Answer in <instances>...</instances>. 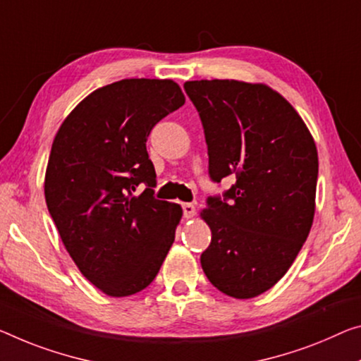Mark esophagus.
<instances>
[{"mask_svg": "<svg viewBox=\"0 0 361 361\" xmlns=\"http://www.w3.org/2000/svg\"><path fill=\"white\" fill-rule=\"evenodd\" d=\"M182 212H184V216L187 219H190L195 216V204L193 203H182Z\"/></svg>", "mask_w": 361, "mask_h": 361, "instance_id": "1", "label": "esophagus"}]
</instances>
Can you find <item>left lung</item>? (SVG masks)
Returning a JSON list of instances; mask_svg holds the SVG:
<instances>
[{
	"label": "left lung",
	"instance_id": "obj_1",
	"mask_svg": "<svg viewBox=\"0 0 361 361\" xmlns=\"http://www.w3.org/2000/svg\"><path fill=\"white\" fill-rule=\"evenodd\" d=\"M184 88L202 119L209 177L235 184L208 197L200 216L212 243L200 262L226 295L253 298L290 268L313 224L318 152L287 99L264 84L192 80Z\"/></svg>",
	"mask_w": 361,
	"mask_h": 361
}]
</instances>
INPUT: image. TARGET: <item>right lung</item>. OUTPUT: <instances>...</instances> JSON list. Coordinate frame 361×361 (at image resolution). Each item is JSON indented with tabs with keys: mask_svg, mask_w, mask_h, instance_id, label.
I'll use <instances>...</instances> for the list:
<instances>
[{
	"mask_svg": "<svg viewBox=\"0 0 361 361\" xmlns=\"http://www.w3.org/2000/svg\"><path fill=\"white\" fill-rule=\"evenodd\" d=\"M184 103L174 80L124 79L82 99L53 140L48 212L80 273L109 297L152 284L174 242L182 208L153 197L147 138Z\"/></svg>",
	"mask_w": 361,
	"mask_h": 361,
	"instance_id": "right-lung-1",
	"label": "right lung"
}]
</instances>
